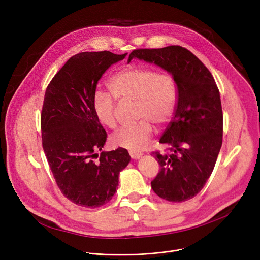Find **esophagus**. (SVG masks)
Segmentation results:
<instances>
[{
  "mask_svg": "<svg viewBox=\"0 0 260 260\" xmlns=\"http://www.w3.org/2000/svg\"><path fill=\"white\" fill-rule=\"evenodd\" d=\"M128 153H129V156H131L133 159H138V158H140V157L142 156V153L137 152V151H133V150L128 151Z\"/></svg>",
  "mask_w": 260,
  "mask_h": 260,
  "instance_id": "obj_1",
  "label": "esophagus"
}]
</instances>
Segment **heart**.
I'll use <instances>...</instances> for the list:
<instances>
[{
    "instance_id": "1",
    "label": "heart",
    "mask_w": 260,
    "mask_h": 260,
    "mask_svg": "<svg viewBox=\"0 0 260 260\" xmlns=\"http://www.w3.org/2000/svg\"><path fill=\"white\" fill-rule=\"evenodd\" d=\"M108 87L120 104H135V118L140 120L111 137V142L116 147L133 151L143 149L153 137L152 123L162 127L175 113L178 88L171 72H157L148 66L127 67L109 79ZM113 98L103 91H96L92 96V110L98 121L109 128H115L118 123L117 104Z\"/></svg>"
}]
</instances>
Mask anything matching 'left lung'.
<instances>
[{"mask_svg": "<svg viewBox=\"0 0 260 260\" xmlns=\"http://www.w3.org/2000/svg\"><path fill=\"white\" fill-rule=\"evenodd\" d=\"M134 57L154 62L175 77L176 110L159 140L168 146V152H152L160 169L151 187L166 201H188L205 186L222 145L223 114L219 89L207 67L184 47L135 49L128 62Z\"/></svg>", "mask_w": 260, "mask_h": 260, "instance_id": "1", "label": "left lung"}]
</instances>
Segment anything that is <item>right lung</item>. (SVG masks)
Instances as JSON below:
<instances>
[{"mask_svg": "<svg viewBox=\"0 0 260 260\" xmlns=\"http://www.w3.org/2000/svg\"><path fill=\"white\" fill-rule=\"evenodd\" d=\"M126 56L110 51L72 56L48 84L41 112L42 146L61 193L86 208L111 201L131 156L124 148L101 152L107 133L92 110L106 70Z\"/></svg>", "mask_w": 260, "mask_h": 260, "instance_id": "add662e5", "label": "right lung"}]
</instances>
